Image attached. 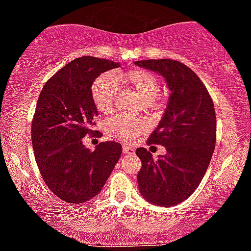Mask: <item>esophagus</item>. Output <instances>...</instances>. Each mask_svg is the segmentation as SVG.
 Here are the masks:
<instances>
[{
    "instance_id": "obj_1",
    "label": "esophagus",
    "mask_w": 251,
    "mask_h": 251,
    "mask_svg": "<svg viewBox=\"0 0 251 251\" xmlns=\"http://www.w3.org/2000/svg\"><path fill=\"white\" fill-rule=\"evenodd\" d=\"M123 153L124 154H128V155H133L134 154V150L132 149V147H128V146H125L124 145L123 146Z\"/></svg>"
}]
</instances>
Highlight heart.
I'll return each mask as SVG.
<instances>
[{"mask_svg": "<svg viewBox=\"0 0 251 251\" xmlns=\"http://www.w3.org/2000/svg\"><path fill=\"white\" fill-rule=\"evenodd\" d=\"M120 81H125L147 102H152L159 95V80L151 71L134 69L125 74H114V77L111 75H104L99 77L92 86V99L99 112H112L118 83ZM106 129L107 133L114 138L132 140L146 131V124L133 118L117 116L107 123Z\"/></svg>", "mask_w": 251, "mask_h": 251, "instance_id": "heart-1", "label": "heart"}]
</instances>
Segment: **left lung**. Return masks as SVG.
I'll use <instances>...</instances> for the list:
<instances>
[{"instance_id": "8db88e82", "label": "left lung", "mask_w": 251, "mask_h": 251, "mask_svg": "<svg viewBox=\"0 0 251 251\" xmlns=\"http://www.w3.org/2000/svg\"><path fill=\"white\" fill-rule=\"evenodd\" d=\"M140 68L158 72L171 95L149 145H162L158 160L146 149H138L141 160L139 192L155 206L173 207L189 198L206 174L216 143V116L210 95L188 66L173 59L137 60Z\"/></svg>"}]
</instances>
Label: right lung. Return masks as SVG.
<instances>
[{"instance_id": "right-lung-1", "label": "right lung", "mask_w": 251, "mask_h": 251, "mask_svg": "<svg viewBox=\"0 0 251 251\" xmlns=\"http://www.w3.org/2000/svg\"><path fill=\"white\" fill-rule=\"evenodd\" d=\"M112 60L84 56L74 59L45 83L31 126L36 164L57 198L81 203L98 195L122 154V145L105 141L90 151L83 145L98 111L92 84L102 72L119 68Z\"/></svg>"}]
</instances>
